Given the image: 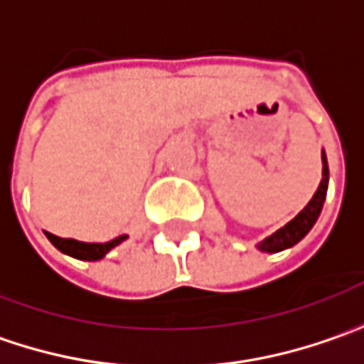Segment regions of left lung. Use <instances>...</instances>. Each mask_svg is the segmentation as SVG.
Listing matches in <instances>:
<instances>
[{"mask_svg":"<svg viewBox=\"0 0 364 364\" xmlns=\"http://www.w3.org/2000/svg\"><path fill=\"white\" fill-rule=\"evenodd\" d=\"M321 181L317 191L313 193V198L309 203L290 220L282 228H278L274 235L266 237L264 241L257 243V249L264 251V253H278V251H284L290 249L292 245H296L301 239L307 237L313 225L317 223L319 214H321V208L326 202V196H328V183H330V168H328V159H326V152H321Z\"/></svg>","mask_w":364,"mask_h":364,"instance_id":"obj_1","label":"left lung"}]
</instances>
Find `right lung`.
Returning a JSON list of instances; mask_svg holds the SVG:
<instances>
[{"mask_svg":"<svg viewBox=\"0 0 364 364\" xmlns=\"http://www.w3.org/2000/svg\"><path fill=\"white\" fill-rule=\"evenodd\" d=\"M47 239L53 243L61 253L65 255H72L75 259H82V262H98L102 259L113 247H117L119 243H123L127 239V235H119L113 241H107V243H84V241H75V239H61L53 232H45Z\"/></svg>","mask_w":364,"mask_h":364,"instance_id":"add662e5","label":"right lung"}]
</instances>
